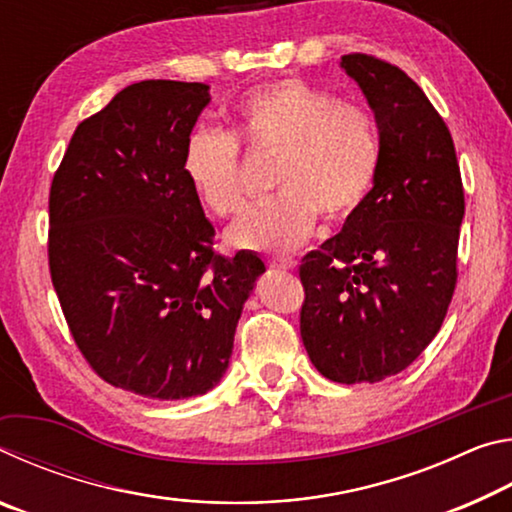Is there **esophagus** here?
<instances>
[{
	"label": "esophagus",
	"mask_w": 512,
	"mask_h": 512,
	"mask_svg": "<svg viewBox=\"0 0 512 512\" xmlns=\"http://www.w3.org/2000/svg\"><path fill=\"white\" fill-rule=\"evenodd\" d=\"M268 266L277 268V271H291V268L296 266V262L289 257H273V259H268Z\"/></svg>",
	"instance_id": "esophagus-1"
}]
</instances>
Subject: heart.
Here are the masks:
<instances>
[{
  "mask_svg": "<svg viewBox=\"0 0 512 512\" xmlns=\"http://www.w3.org/2000/svg\"><path fill=\"white\" fill-rule=\"evenodd\" d=\"M232 135L198 128L187 137L183 176L216 216L246 205L239 142L277 158L273 203L241 216L230 244L257 253H291L311 237L316 214L341 223L359 210L377 180L381 144L370 112L300 79L250 90L237 103Z\"/></svg>",
  "mask_w": 512,
  "mask_h": 512,
  "instance_id": "1",
  "label": "heart"
}]
</instances>
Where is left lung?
I'll return each instance as SVG.
<instances>
[{
    "label": "left lung",
    "instance_id": "obj_1",
    "mask_svg": "<svg viewBox=\"0 0 512 512\" xmlns=\"http://www.w3.org/2000/svg\"><path fill=\"white\" fill-rule=\"evenodd\" d=\"M341 67L375 110L377 180L343 230L302 257L300 336L318 372L375 384L433 341L456 289L465 194L452 133L420 85L370 54Z\"/></svg>",
    "mask_w": 512,
    "mask_h": 512
}]
</instances>
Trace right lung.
<instances>
[{
    "mask_svg": "<svg viewBox=\"0 0 512 512\" xmlns=\"http://www.w3.org/2000/svg\"><path fill=\"white\" fill-rule=\"evenodd\" d=\"M205 83L142 81L83 119L49 189V273L76 348L115 388L183 400L219 384L266 268L214 253L183 176Z\"/></svg>",
    "mask_w": 512,
    "mask_h": 512,
    "instance_id": "right-lung-1",
    "label": "right lung"
}]
</instances>
